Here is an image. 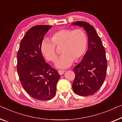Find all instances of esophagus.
I'll list each match as a JSON object with an SVG mask.
<instances>
[{
	"instance_id": "obj_1",
	"label": "esophagus",
	"mask_w": 122,
	"mask_h": 122,
	"mask_svg": "<svg viewBox=\"0 0 122 122\" xmlns=\"http://www.w3.org/2000/svg\"><path fill=\"white\" fill-rule=\"evenodd\" d=\"M65 71H63V70H59L58 71V72H59V73L60 74V75H62V74L64 73H65Z\"/></svg>"
}]
</instances>
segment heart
<instances>
[{
	"label": "heart",
	"instance_id": "obj_1",
	"mask_svg": "<svg viewBox=\"0 0 122 122\" xmlns=\"http://www.w3.org/2000/svg\"><path fill=\"white\" fill-rule=\"evenodd\" d=\"M61 56L56 62V67L66 68L73 62L78 61L86 51L88 38L81 29H61L51 34V40L45 39L41 41V53L49 61L54 62L57 56L55 46H60Z\"/></svg>",
	"mask_w": 122,
	"mask_h": 122
}]
</instances>
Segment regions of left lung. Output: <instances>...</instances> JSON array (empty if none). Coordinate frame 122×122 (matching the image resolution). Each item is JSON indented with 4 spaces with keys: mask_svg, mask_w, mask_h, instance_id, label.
Wrapping results in <instances>:
<instances>
[{
    "mask_svg": "<svg viewBox=\"0 0 122 122\" xmlns=\"http://www.w3.org/2000/svg\"><path fill=\"white\" fill-rule=\"evenodd\" d=\"M83 27L88 36V50L79 64L74 67V92L79 96L93 95L102 85L106 78L107 63L104 47L94 27L83 21L72 23Z\"/></svg>",
    "mask_w": 122,
    "mask_h": 122,
    "instance_id": "1",
    "label": "left lung"
}]
</instances>
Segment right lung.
<instances>
[{
	"instance_id": "right-lung-1",
	"label": "right lung",
	"mask_w": 122,
	"mask_h": 122,
	"mask_svg": "<svg viewBox=\"0 0 122 122\" xmlns=\"http://www.w3.org/2000/svg\"><path fill=\"white\" fill-rule=\"evenodd\" d=\"M52 26L37 25L24 36L17 52V70L25 91L34 99L49 100L56 94L60 76L45 62L41 49L43 37Z\"/></svg>"
}]
</instances>
